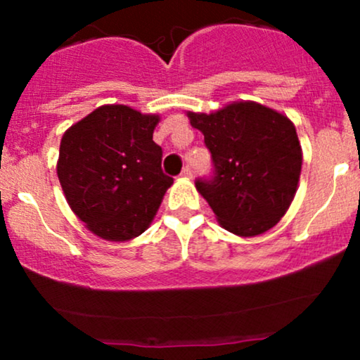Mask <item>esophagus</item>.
I'll use <instances>...</instances> for the list:
<instances>
[{
	"mask_svg": "<svg viewBox=\"0 0 360 360\" xmlns=\"http://www.w3.org/2000/svg\"><path fill=\"white\" fill-rule=\"evenodd\" d=\"M181 176H183V177H193V169L189 166H186L183 169V172H181Z\"/></svg>",
	"mask_w": 360,
	"mask_h": 360,
	"instance_id": "1",
	"label": "esophagus"
}]
</instances>
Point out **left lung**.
Listing matches in <instances>:
<instances>
[{
  "label": "left lung",
  "instance_id": "left-lung-1",
  "mask_svg": "<svg viewBox=\"0 0 360 360\" xmlns=\"http://www.w3.org/2000/svg\"><path fill=\"white\" fill-rule=\"evenodd\" d=\"M205 135L214 176L196 189L225 230L255 237L278 225L295 200L303 150L286 115L255 101H233L213 113L188 111Z\"/></svg>",
  "mask_w": 360,
  "mask_h": 360
}]
</instances>
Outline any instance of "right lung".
Returning <instances> with one entry per match:
<instances>
[{
    "label": "right lung",
    "mask_w": 360,
    "mask_h": 360,
    "mask_svg": "<svg viewBox=\"0 0 360 360\" xmlns=\"http://www.w3.org/2000/svg\"><path fill=\"white\" fill-rule=\"evenodd\" d=\"M159 115L103 105L64 131L57 176L65 200L91 233L110 242L139 237L154 220L172 177L152 140Z\"/></svg>",
    "instance_id": "1"
}]
</instances>
